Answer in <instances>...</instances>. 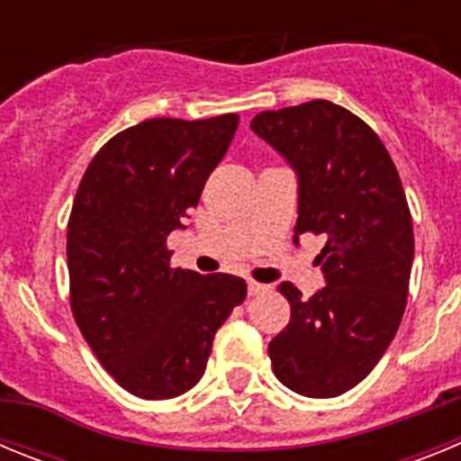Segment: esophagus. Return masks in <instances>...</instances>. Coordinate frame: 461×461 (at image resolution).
I'll use <instances>...</instances> for the list:
<instances>
[{
  "label": "esophagus",
  "instance_id": "esophagus-1",
  "mask_svg": "<svg viewBox=\"0 0 461 461\" xmlns=\"http://www.w3.org/2000/svg\"><path fill=\"white\" fill-rule=\"evenodd\" d=\"M247 288H249V295H258V293H266L270 286H266V284H258V281H249V284H247Z\"/></svg>",
  "mask_w": 461,
  "mask_h": 461
}]
</instances>
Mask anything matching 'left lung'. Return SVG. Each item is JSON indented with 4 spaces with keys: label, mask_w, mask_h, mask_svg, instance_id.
I'll return each instance as SVG.
<instances>
[{
    "label": "left lung",
    "mask_w": 461,
    "mask_h": 461,
    "mask_svg": "<svg viewBox=\"0 0 461 461\" xmlns=\"http://www.w3.org/2000/svg\"><path fill=\"white\" fill-rule=\"evenodd\" d=\"M251 129L295 168V240L323 235L328 286L279 293L291 321L270 341L272 372L304 397H337L367 376L397 332L413 266V219L388 149L367 122L332 101L266 110Z\"/></svg>",
    "instance_id": "left-lung-1"
}]
</instances>
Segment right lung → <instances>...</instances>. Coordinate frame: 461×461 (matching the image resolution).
<instances>
[{
    "label": "right lung",
    "mask_w": 461,
    "mask_h": 461,
    "mask_svg": "<svg viewBox=\"0 0 461 461\" xmlns=\"http://www.w3.org/2000/svg\"><path fill=\"white\" fill-rule=\"evenodd\" d=\"M240 117H157L94 154L67 226L73 319L105 372L142 399L186 393L214 332L247 297L244 279L170 266V230L198 205Z\"/></svg>",
    "instance_id": "right-lung-1"
}]
</instances>
